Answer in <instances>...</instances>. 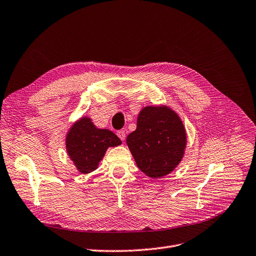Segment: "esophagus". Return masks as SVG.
Listing matches in <instances>:
<instances>
[{
  "mask_svg": "<svg viewBox=\"0 0 256 256\" xmlns=\"http://www.w3.org/2000/svg\"><path fill=\"white\" fill-rule=\"evenodd\" d=\"M118 136L122 140H125V138H126V134H125V131H122V130H120V131H118Z\"/></svg>",
  "mask_w": 256,
  "mask_h": 256,
  "instance_id": "1",
  "label": "esophagus"
}]
</instances>
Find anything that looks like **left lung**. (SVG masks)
Segmentation results:
<instances>
[{"instance_id":"8db88e82","label":"left lung","mask_w":256,"mask_h":256,"mask_svg":"<svg viewBox=\"0 0 256 256\" xmlns=\"http://www.w3.org/2000/svg\"><path fill=\"white\" fill-rule=\"evenodd\" d=\"M127 145L138 167L152 178L174 169L184 156L186 131L176 114L165 106L146 107L138 118L136 130Z\"/></svg>"}]
</instances>
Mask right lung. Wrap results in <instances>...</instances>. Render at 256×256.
<instances>
[{
    "label": "right lung",
    "mask_w": 256,
    "mask_h": 256,
    "mask_svg": "<svg viewBox=\"0 0 256 256\" xmlns=\"http://www.w3.org/2000/svg\"><path fill=\"white\" fill-rule=\"evenodd\" d=\"M120 142L114 132L98 129L88 118L76 122L66 138L68 154L82 173L96 170L107 148L118 146Z\"/></svg>",
    "instance_id": "add662e5"
}]
</instances>
